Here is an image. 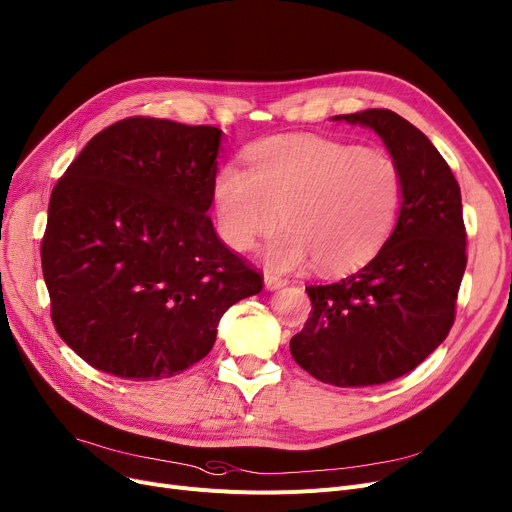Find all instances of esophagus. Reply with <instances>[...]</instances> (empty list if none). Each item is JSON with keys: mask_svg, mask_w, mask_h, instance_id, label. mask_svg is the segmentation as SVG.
I'll list each match as a JSON object with an SVG mask.
<instances>
[{"mask_svg": "<svg viewBox=\"0 0 512 512\" xmlns=\"http://www.w3.org/2000/svg\"><path fill=\"white\" fill-rule=\"evenodd\" d=\"M283 285H288V281L281 279V277H277V275H273V273H267V275H264V288H267L269 292L281 290Z\"/></svg>", "mask_w": 512, "mask_h": 512, "instance_id": "1", "label": "esophagus"}]
</instances>
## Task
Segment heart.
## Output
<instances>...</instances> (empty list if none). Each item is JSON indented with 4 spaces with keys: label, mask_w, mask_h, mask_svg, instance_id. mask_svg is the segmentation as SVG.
Segmentation results:
<instances>
[{
    "label": "heart",
    "mask_w": 512,
    "mask_h": 512,
    "mask_svg": "<svg viewBox=\"0 0 512 512\" xmlns=\"http://www.w3.org/2000/svg\"><path fill=\"white\" fill-rule=\"evenodd\" d=\"M248 170L222 166L212 185L216 229L235 252L281 231L264 250L275 271L313 258L321 273L370 262L393 235L403 174L393 157L321 136H273L250 147Z\"/></svg>",
    "instance_id": "obj_1"
}]
</instances>
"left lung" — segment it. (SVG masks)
I'll use <instances>...</instances> for the list:
<instances>
[{"label": "left lung", "mask_w": 512, "mask_h": 512, "mask_svg": "<svg viewBox=\"0 0 512 512\" xmlns=\"http://www.w3.org/2000/svg\"><path fill=\"white\" fill-rule=\"evenodd\" d=\"M332 119L382 138L403 174V206L363 269L306 288L313 311L290 351L325 384L374 386L412 372L452 330L466 269L462 197L433 142L401 115L367 109Z\"/></svg>", "instance_id": "1"}]
</instances>
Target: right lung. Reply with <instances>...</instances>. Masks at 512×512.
Instances as JSON below:
<instances>
[{"label": "right lung", "mask_w": 512, "mask_h": 512, "mask_svg": "<svg viewBox=\"0 0 512 512\" xmlns=\"http://www.w3.org/2000/svg\"><path fill=\"white\" fill-rule=\"evenodd\" d=\"M222 130L130 117L98 132L56 182L42 271L58 336L96 370L159 380L216 342L262 290L208 210Z\"/></svg>", "instance_id": "obj_1"}]
</instances>
